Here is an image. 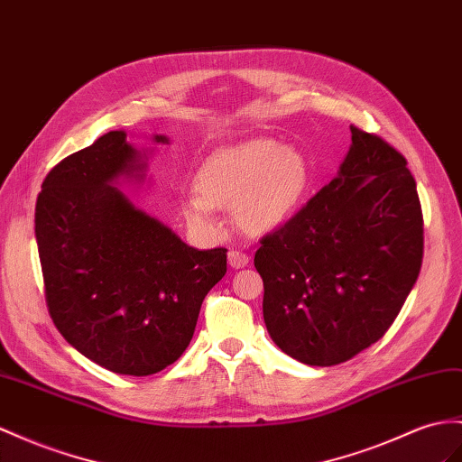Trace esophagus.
I'll use <instances>...</instances> for the list:
<instances>
[{"label": "esophagus", "mask_w": 462, "mask_h": 462, "mask_svg": "<svg viewBox=\"0 0 462 462\" xmlns=\"http://www.w3.org/2000/svg\"><path fill=\"white\" fill-rule=\"evenodd\" d=\"M228 263L232 269H242L250 263V255L244 252H238V250H232V252H228Z\"/></svg>", "instance_id": "esophagus-1"}]
</instances>
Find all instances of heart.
Instances as JSON below:
<instances>
[{"label":"heart","instance_id":"obj_1","mask_svg":"<svg viewBox=\"0 0 462 462\" xmlns=\"http://www.w3.org/2000/svg\"><path fill=\"white\" fill-rule=\"evenodd\" d=\"M309 185L310 168L300 152L259 138L210 156L195 175L197 191L183 193L180 208L203 236L220 232L217 207L230 205L242 230L267 234L294 217Z\"/></svg>","mask_w":462,"mask_h":462}]
</instances>
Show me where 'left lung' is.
<instances>
[{
  "mask_svg": "<svg viewBox=\"0 0 462 462\" xmlns=\"http://www.w3.org/2000/svg\"><path fill=\"white\" fill-rule=\"evenodd\" d=\"M406 158L351 126L339 171L255 252L271 339L312 366L381 339L416 285L423 218Z\"/></svg>",
  "mask_w": 462,
  "mask_h": 462,
  "instance_id": "left-lung-1",
  "label": "left lung"
}]
</instances>
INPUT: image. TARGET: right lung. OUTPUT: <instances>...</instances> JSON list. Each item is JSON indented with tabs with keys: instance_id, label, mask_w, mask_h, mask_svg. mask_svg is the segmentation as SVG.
Here are the masks:
<instances>
[{
	"instance_id": "1",
	"label": "right lung",
	"mask_w": 462,
	"mask_h": 462,
	"mask_svg": "<svg viewBox=\"0 0 462 462\" xmlns=\"http://www.w3.org/2000/svg\"><path fill=\"white\" fill-rule=\"evenodd\" d=\"M156 144L170 138L153 134ZM152 150L111 130L46 175L34 212L44 297L58 332L118 374L160 373L183 355L226 250H197L134 207Z\"/></svg>"
}]
</instances>
